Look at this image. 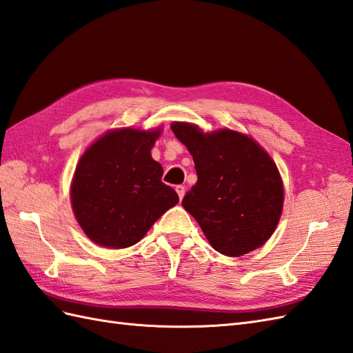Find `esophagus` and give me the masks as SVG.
Wrapping results in <instances>:
<instances>
[{
	"instance_id": "obj_1",
	"label": "esophagus",
	"mask_w": 353,
	"mask_h": 353,
	"mask_svg": "<svg viewBox=\"0 0 353 353\" xmlns=\"http://www.w3.org/2000/svg\"><path fill=\"white\" fill-rule=\"evenodd\" d=\"M176 192H177L180 200H182V198L185 196V186H183V185H177V186H176Z\"/></svg>"
}]
</instances>
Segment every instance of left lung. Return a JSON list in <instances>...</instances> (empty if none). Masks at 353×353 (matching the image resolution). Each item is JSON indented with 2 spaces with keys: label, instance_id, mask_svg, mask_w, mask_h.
I'll return each mask as SVG.
<instances>
[{
  "label": "left lung",
  "instance_id": "left-lung-1",
  "mask_svg": "<svg viewBox=\"0 0 353 353\" xmlns=\"http://www.w3.org/2000/svg\"><path fill=\"white\" fill-rule=\"evenodd\" d=\"M171 130L191 152L198 176L182 205L210 245L227 256L263 246L283 205L282 179L268 153L231 130L203 134L185 122H174Z\"/></svg>",
  "mask_w": 353,
  "mask_h": 353
}]
</instances>
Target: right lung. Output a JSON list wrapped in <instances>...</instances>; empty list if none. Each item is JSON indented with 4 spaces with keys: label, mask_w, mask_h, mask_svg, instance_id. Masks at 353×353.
<instances>
[{
    "label": "right lung",
    "mask_w": 353,
    "mask_h": 353,
    "mask_svg": "<svg viewBox=\"0 0 353 353\" xmlns=\"http://www.w3.org/2000/svg\"><path fill=\"white\" fill-rule=\"evenodd\" d=\"M159 132L134 128L107 132L80 158L71 204L80 227L97 245L112 249L135 245L179 203L174 189L162 183L164 170L150 155Z\"/></svg>",
    "instance_id": "1"
}]
</instances>
